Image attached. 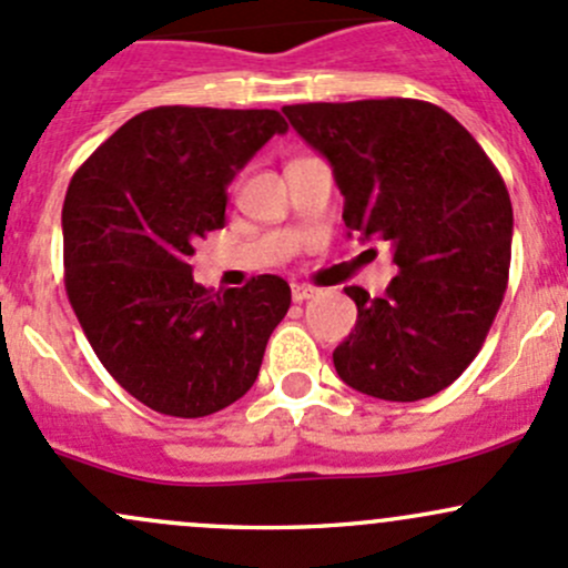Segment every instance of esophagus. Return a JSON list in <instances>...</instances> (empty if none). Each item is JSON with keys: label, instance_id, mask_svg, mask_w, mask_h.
<instances>
[{"label": "esophagus", "instance_id": "1", "mask_svg": "<svg viewBox=\"0 0 568 568\" xmlns=\"http://www.w3.org/2000/svg\"><path fill=\"white\" fill-rule=\"evenodd\" d=\"M315 294H318V288H313V285H294V288H291L294 302H307V300H313Z\"/></svg>", "mask_w": 568, "mask_h": 568}]
</instances>
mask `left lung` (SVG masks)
I'll use <instances>...</instances> for the list:
<instances>
[{
  "mask_svg": "<svg viewBox=\"0 0 568 568\" xmlns=\"http://www.w3.org/2000/svg\"><path fill=\"white\" fill-rule=\"evenodd\" d=\"M291 128L332 165L348 236L392 244L397 277L332 359L351 389L416 403L446 389L481 351L511 264V201L485 149L425 100L285 105Z\"/></svg>",
  "mask_w": 568,
  "mask_h": 568,
  "instance_id": "left-lung-1",
  "label": "left lung"
}]
</instances>
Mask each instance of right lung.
Instances as JSON below:
<instances>
[{"label": "right lung", "instance_id": "1", "mask_svg": "<svg viewBox=\"0 0 568 568\" xmlns=\"http://www.w3.org/2000/svg\"><path fill=\"white\" fill-rule=\"evenodd\" d=\"M285 130L268 109L160 105L124 122L70 182L68 300L103 367L158 414L199 419L236 403L288 313L277 274L214 294L187 264L225 225L234 176Z\"/></svg>", "mask_w": 568, "mask_h": 568}]
</instances>
